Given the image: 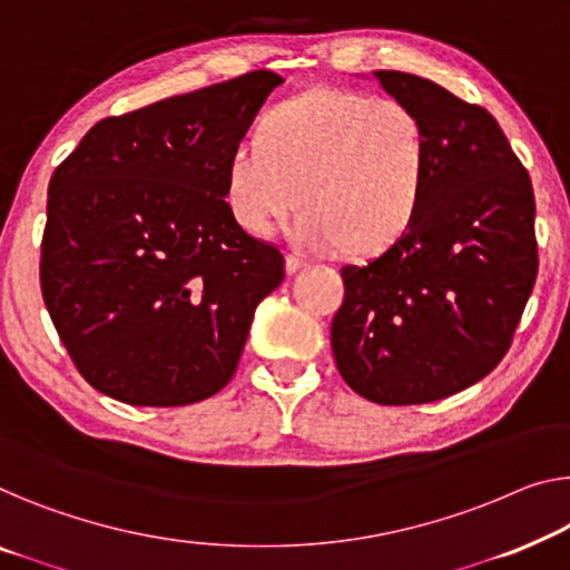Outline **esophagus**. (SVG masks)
Listing matches in <instances>:
<instances>
[{
  "instance_id": "34e87169",
  "label": "esophagus",
  "mask_w": 570,
  "mask_h": 570,
  "mask_svg": "<svg viewBox=\"0 0 570 570\" xmlns=\"http://www.w3.org/2000/svg\"><path fill=\"white\" fill-rule=\"evenodd\" d=\"M304 266H309L307 258L299 256V253H286V271H288V274H296V271L304 268Z\"/></svg>"
}]
</instances>
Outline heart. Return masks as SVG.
Instances as JSON below:
<instances>
[{
  "label": "heart",
  "instance_id": "heart-1",
  "mask_svg": "<svg viewBox=\"0 0 570 570\" xmlns=\"http://www.w3.org/2000/svg\"><path fill=\"white\" fill-rule=\"evenodd\" d=\"M428 132L404 101L345 89H309L278 105L225 166V202L237 225L268 235L307 204L292 235L314 250L379 253L420 209Z\"/></svg>",
  "mask_w": 570,
  "mask_h": 570
}]
</instances>
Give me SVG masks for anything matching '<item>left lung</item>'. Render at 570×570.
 Returning <instances> with one entry per match:
<instances>
[{"instance_id": "8db88e82", "label": "left lung", "mask_w": 570, "mask_h": 570, "mask_svg": "<svg viewBox=\"0 0 570 570\" xmlns=\"http://www.w3.org/2000/svg\"><path fill=\"white\" fill-rule=\"evenodd\" d=\"M428 132L420 209L394 245L345 266L333 320L340 376L376 404H428L497 368L538 276L534 194L479 105L402 71L373 73Z\"/></svg>"}]
</instances>
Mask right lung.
<instances>
[{
    "label": "right lung",
    "instance_id": "obj_1",
    "mask_svg": "<svg viewBox=\"0 0 570 570\" xmlns=\"http://www.w3.org/2000/svg\"><path fill=\"white\" fill-rule=\"evenodd\" d=\"M278 83L250 71L107 117L56 168L42 302L97 392L184 406L233 379L284 256L233 219L225 166Z\"/></svg>",
    "mask_w": 570,
    "mask_h": 570
}]
</instances>
